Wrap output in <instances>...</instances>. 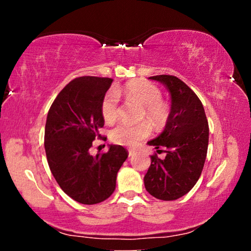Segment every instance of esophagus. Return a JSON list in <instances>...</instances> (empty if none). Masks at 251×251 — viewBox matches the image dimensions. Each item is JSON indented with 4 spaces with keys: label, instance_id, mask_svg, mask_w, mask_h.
I'll return each mask as SVG.
<instances>
[{
    "label": "esophagus",
    "instance_id": "1",
    "mask_svg": "<svg viewBox=\"0 0 251 251\" xmlns=\"http://www.w3.org/2000/svg\"><path fill=\"white\" fill-rule=\"evenodd\" d=\"M133 155H136V151L133 150H129V157H131Z\"/></svg>",
    "mask_w": 251,
    "mask_h": 251
}]
</instances>
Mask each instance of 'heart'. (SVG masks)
<instances>
[{
    "instance_id": "1",
    "label": "heart",
    "mask_w": 251,
    "mask_h": 251,
    "mask_svg": "<svg viewBox=\"0 0 251 251\" xmlns=\"http://www.w3.org/2000/svg\"><path fill=\"white\" fill-rule=\"evenodd\" d=\"M119 94L120 90H111L106 92L101 100L100 112L102 119L107 123H113L119 114ZM123 94L129 100L136 101L142 105V115L152 123L154 126L160 128L167 121L168 108L162 99L160 89L151 82L135 81L130 82L123 89ZM151 133L149 123L142 122L137 125L119 123L109 132V138L114 144L129 147L136 146L143 139L147 138Z\"/></svg>"
}]
</instances>
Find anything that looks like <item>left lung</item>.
Wrapping results in <instances>:
<instances>
[{"label": "left lung", "mask_w": 251, "mask_h": 251, "mask_svg": "<svg viewBox=\"0 0 251 251\" xmlns=\"http://www.w3.org/2000/svg\"><path fill=\"white\" fill-rule=\"evenodd\" d=\"M170 92L171 108L166 128L147 144L166 153L160 159L151 156L144 177L145 188L152 197L164 201L177 200L188 193L201 176L209 142V126L203 105L194 91L174 75H155Z\"/></svg>", "instance_id": "obj_1"}]
</instances>
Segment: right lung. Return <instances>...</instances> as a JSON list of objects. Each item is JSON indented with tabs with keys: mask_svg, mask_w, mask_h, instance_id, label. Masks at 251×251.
Instances as JSON below:
<instances>
[{
	"mask_svg": "<svg viewBox=\"0 0 251 251\" xmlns=\"http://www.w3.org/2000/svg\"><path fill=\"white\" fill-rule=\"evenodd\" d=\"M113 80L81 76L71 81L48 112L44 149L61 190L82 204H96L113 194L116 175L128 151L111 145L106 153L90 155L89 149L104 126L100 105Z\"/></svg>",
	"mask_w": 251,
	"mask_h": 251,
	"instance_id": "obj_1",
	"label": "right lung"
}]
</instances>
